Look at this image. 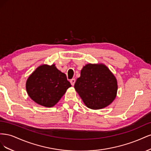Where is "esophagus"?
<instances>
[{"instance_id": "esophagus-1", "label": "esophagus", "mask_w": 151, "mask_h": 151, "mask_svg": "<svg viewBox=\"0 0 151 151\" xmlns=\"http://www.w3.org/2000/svg\"><path fill=\"white\" fill-rule=\"evenodd\" d=\"M70 82L71 84H72V86H74V84H75V83H76V79H72L70 81Z\"/></svg>"}]
</instances>
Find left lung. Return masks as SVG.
Returning <instances> with one entry per match:
<instances>
[{"label":"left lung","mask_w":151,"mask_h":151,"mask_svg":"<svg viewBox=\"0 0 151 151\" xmlns=\"http://www.w3.org/2000/svg\"><path fill=\"white\" fill-rule=\"evenodd\" d=\"M74 88L87 107L100 109L115 100L118 83L115 76L103 63H88L82 68Z\"/></svg>","instance_id":"obj_1"}]
</instances>
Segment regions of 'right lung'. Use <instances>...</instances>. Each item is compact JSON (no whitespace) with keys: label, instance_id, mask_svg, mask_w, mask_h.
<instances>
[{"label":"right lung","instance_id":"right-lung-1","mask_svg":"<svg viewBox=\"0 0 151 151\" xmlns=\"http://www.w3.org/2000/svg\"><path fill=\"white\" fill-rule=\"evenodd\" d=\"M71 87L64 73L55 64L41 65L28 77L26 89L29 98L41 106H54Z\"/></svg>","mask_w":151,"mask_h":151}]
</instances>
